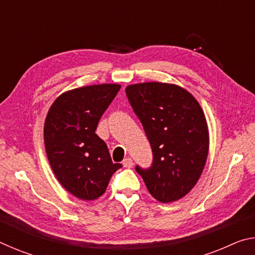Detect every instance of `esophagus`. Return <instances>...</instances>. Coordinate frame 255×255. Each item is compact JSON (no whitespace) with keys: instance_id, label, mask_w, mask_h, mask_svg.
I'll list each match as a JSON object with an SVG mask.
<instances>
[{"instance_id":"1","label":"esophagus","mask_w":255,"mask_h":255,"mask_svg":"<svg viewBox=\"0 0 255 255\" xmlns=\"http://www.w3.org/2000/svg\"><path fill=\"white\" fill-rule=\"evenodd\" d=\"M123 165L124 167H127V169H130V167H132L133 163H132V159L130 157H126L123 161Z\"/></svg>"}]
</instances>
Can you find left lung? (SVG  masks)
Listing matches in <instances>:
<instances>
[{"label":"left lung","mask_w":255,"mask_h":255,"mask_svg":"<svg viewBox=\"0 0 255 255\" xmlns=\"http://www.w3.org/2000/svg\"><path fill=\"white\" fill-rule=\"evenodd\" d=\"M129 103L143 125L153 152L149 169L136 166L155 199L183 198L199 180L209 149L201 107L179 85L147 82L126 88Z\"/></svg>","instance_id":"obj_1"}]
</instances>
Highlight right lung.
Returning a JSON list of instances; mask_svg holds the SVG:
<instances>
[{
    "mask_svg": "<svg viewBox=\"0 0 255 255\" xmlns=\"http://www.w3.org/2000/svg\"><path fill=\"white\" fill-rule=\"evenodd\" d=\"M120 88L99 84L71 90L60 94L47 114L44 139L51 170L79 199H98L123 166L112 162L107 144L96 133L99 120Z\"/></svg>",
    "mask_w": 255,
    "mask_h": 255,
    "instance_id": "add662e5",
    "label": "right lung"
}]
</instances>
